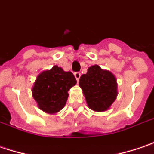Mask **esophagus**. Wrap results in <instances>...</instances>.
I'll use <instances>...</instances> for the list:
<instances>
[{"label":"esophagus","mask_w":154,"mask_h":154,"mask_svg":"<svg viewBox=\"0 0 154 154\" xmlns=\"http://www.w3.org/2000/svg\"><path fill=\"white\" fill-rule=\"evenodd\" d=\"M74 76L76 77L77 81H79V78L81 77V73L80 72H76V73H74Z\"/></svg>","instance_id":"34e87169"}]
</instances>
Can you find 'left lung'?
Listing matches in <instances>:
<instances>
[{
    "mask_svg": "<svg viewBox=\"0 0 154 154\" xmlns=\"http://www.w3.org/2000/svg\"><path fill=\"white\" fill-rule=\"evenodd\" d=\"M79 86L89 108L96 112L107 111L116 100V77L97 64L89 67L87 73L80 77Z\"/></svg>",
    "mask_w": 154,
    "mask_h": 154,
    "instance_id": "8db88e82",
    "label": "left lung"
}]
</instances>
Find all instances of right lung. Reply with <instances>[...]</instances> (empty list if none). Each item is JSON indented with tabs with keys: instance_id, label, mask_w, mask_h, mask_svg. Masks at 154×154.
<instances>
[{
	"instance_id": "obj_1",
	"label": "right lung",
	"mask_w": 154,
	"mask_h": 154,
	"mask_svg": "<svg viewBox=\"0 0 154 154\" xmlns=\"http://www.w3.org/2000/svg\"><path fill=\"white\" fill-rule=\"evenodd\" d=\"M76 84L77 80L70 71H64L54 65L51 70H43L38 75L32 94L41 110L54 115L65 106L68 91Z\"/></svg>"
}]
</instances>
